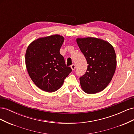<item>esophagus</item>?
I'll use <instances>...</instances> for the list:
<instances>
[{"mask_svg": "<svg viewBox=\"0 0 134 134\" xmlns=\"http://www.w3.org/2000/svg\"><path fill=\"white\" fill-rule=\"evenodd\" d=\"M71 69L72 70H75V65L74 64H72L71 65Z\"/></svg>", "mask_w": 134, "mask_h": 134, "instance_id": "34e87169", "label": "esophagus"}]
</instances>
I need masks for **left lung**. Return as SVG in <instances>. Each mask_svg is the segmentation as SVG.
I'll list each match as a JSON object with an SVG mask.
<instances>
[{"label": "left lung", "mask_w": 134, "mask_h": 134, "mask_svg": "<svg viewBox=\"0 0 134 134\" xmlns=\"http://www.w3.org/2000/svg\"><path fill=\"white\" fill-rule=\"evenodd\" d=\"M76 40L88 64L86 73L79 78L81 87L88 94L102 91L115 72L117 62L114 48L100 38L89 37Z\"/></svg>", "instance_id": "obj_1"}]
</instances>
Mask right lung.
<instances>
[{
	"mask_svg": "<svg viewBox=\"0 0 134 134\" xmlns=\"http://www.w3.org/2000/svg\"><path fill=\"white\" fill-rule=\"evenodd\" d=\"M64 41L63 36L54 35L36 40L27 47L25 62L28 74L43 91L58 90L72 71L60 53Z\"/></svg>",
	"mask_w": 134,
	"mask_h": 134,
	"instance_id": "1",
	"label": "right lung"
}]
</instances>
